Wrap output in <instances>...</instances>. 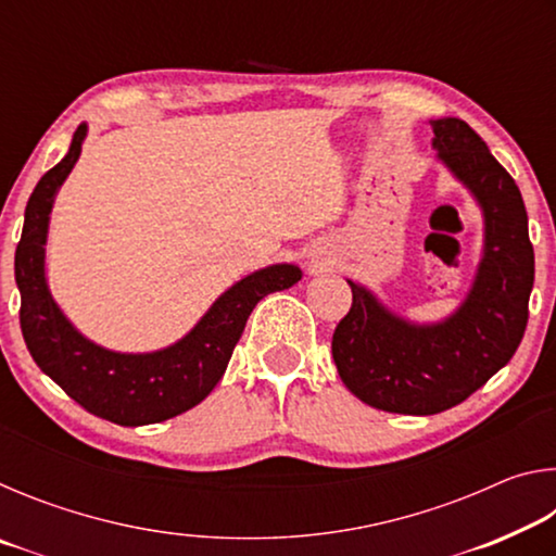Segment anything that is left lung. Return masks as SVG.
I'll return each instance as SVG.
<instances>
[{"label": "left lung", "mask_w": 556, "mask_h": 556, "mask_svg": "<svg viewBox=\"0 0 556 556\" xmlns=\"http://www.w3.org/2000/svg\"><path fill=\"white\" fill-rule=\"evenodd\" d=\"M431 127L439 159L481 203L485 250L464 306L437 326L402 321L348 281L353 304L336 326L333 361L345 388L382 412L439 414L468 400L515 355L530 316L534 250L520 188L464 119Z\"/></svg>", "instance_id": "obj_1"}]
</instances>
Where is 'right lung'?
Instances as JSON below:
<instances>
[{"instance_id": "right-lung-1", "label": "right lung", "mask_w": 556, "mask_h": 556, "mask_svg": "<svg viewBox=\"0 0 556 556\" xmlns=\"http://www.w3.org/2000/svg\"><path fill=\"white\" fill-rule=\"evenodd\" d=\"M86 129V125L75 129L68 154L41 176L26 203L14 255V277L22 294L18 324L36 365L83 409L119 427L156 425L208 397L228 368L257 301L296 285L301 271L294 265H275L244 277L215 301L191 333L166 351L125 355L90 343L53 304L43 277L53 195L78 162Z\"/></svg>"}]
</instances>
